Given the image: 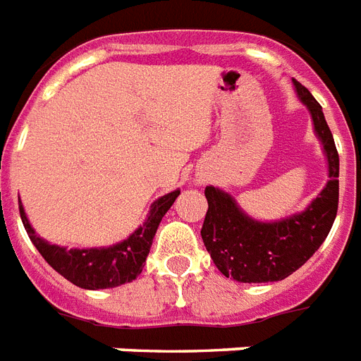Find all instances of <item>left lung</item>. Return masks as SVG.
I'll return each mask as SVG.
<instances>
[{
  "label": "left lung",
  "mask_w": 361,
  "mask_h": 361,
  "mask_svg": "<svg viewBox=\"0 0 361 361\" xmlns=\"http://www.w3.org/2000/svg\"><path fill=\"white\" fill-rule=\"evenodd\" d=\"M296 97L313 121V130L321 141L328 164V183L302 212L274 221H261L246 214L226 190L207 186L209 210L201 238L207 252L226 278L240 283L281 281L296 272L326 240L337 214L339 201V154L334 135L322 114L321 104L300 82Z\"/></svg>",
  "instance_id": "obj_1"
}]
</instances>
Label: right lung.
I'll use <instances>...</instances> for the list:
<instances>
[{
    "instance_id": "1",
    "label": "right lung",
    "mask_w": 361,
    "mask_h": 361,
    "mask_svg": "<svg viewBox=\"0 0 361 361\" xmlns=\"http://www.w3.org/2000/svg\"><path fill=\"white\" fill-rule=\"evenodd\" d=\"M178 194L180 190H175L158 197L151 204V210L143 226L137 227L128 238L108 247H82V250L71 247L68 250L57 244H50L35 233L25 216L22 201H18L20 218L35 247L57 274H61L63 278L82 289H111V287L130 283L140 276L145 267L147 255L151 252L152 238L157 235L158 226L167 210L171 209Z\"/></svg>"
}]
</instances>
